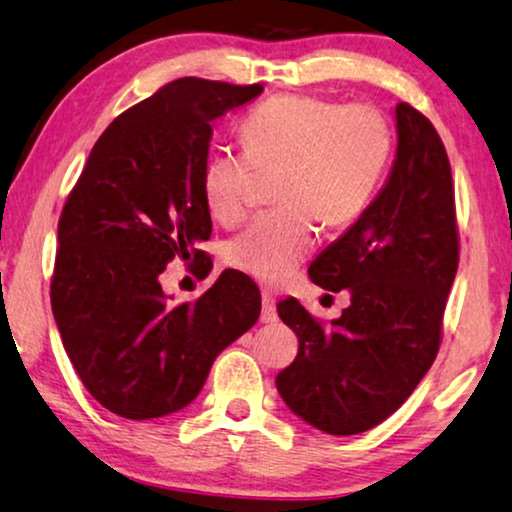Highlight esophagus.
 <instances>
[{"instance_id": "1", "label": "esophagus", "mask_w": 512, "mask_h": 512, "mask_svg": "<svg viewBox=\"0 0 512 512\" xmlns=\"http://www.w3.org/2000/svg\"><path fill=\"white\" fill-rule=\"evenodd\" d=\"M261 321L263 323H274L277 321V305H274V295L270 291H263L261 295Z\"/></svg>"}]
</instances>
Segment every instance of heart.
I'll use <instances>...</instances> for the list:
<instances>
[{"instance_id": "obj_1", "label": "heart", "mask_w": 512, "mask_h": 512, "mask_svg": "<svg viewBox=\"0 0 512 512\" xmlns=\"http://www.w3.org/2000/svg\"><path fill=\"white\" fill-rule=\"evenodd\" d=\"M242 150L205 161L203 198L221 224H235L258 173H274L277 210L263 212L228 242L233 268L263 284L291 279L318 240V221L344 226L360 217L392 154V127L379 108L284 94L240 124Z\"/></svg>"}]
</instances>
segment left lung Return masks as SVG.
<instances>
[{
	"instance_id": "obj_1",
	"label": "left lung",
	"mask_w": 512,
	"mask_h": 512,
	"mask_svg": "<svg viewBox=\"0 0 512 512\" xmlns=\"http://www.w3.org/2000/svg\"><path fill=\"white\" fill-rule=\"evenodd\" d=\"M388 182L342 238L309 265L325 291L351 293L328 325L295 298L277 305L298 355L277 374L295 416L321 432H367L402 406L439 353L459 263L455 187L432 122L397 103Z\"/></svg>"
}]
</instances>
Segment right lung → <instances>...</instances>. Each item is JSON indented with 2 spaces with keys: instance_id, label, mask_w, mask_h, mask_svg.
<instances>
[{
  "instance_id": "add662e5",
  "label": "right lung",
  "mask_w": 512,
  "mask_h": 512,
  "mask_svg": "<svg viewBox=\"0 0 512 512\" xmlns=\"http://www.w3.org/2000/svg\"><path fill=\"white\" fill-rule=\"evenodd\" d=\"M263 85L180 78L124 110L92 147L57 226L50 302L66 355L103 409L150 420L196 399L217 355L261 314L247 274L224 270L196 302L170 305L159 274L212 261L203 168L212 122Z\"/></svg>"
}]
</instances>
